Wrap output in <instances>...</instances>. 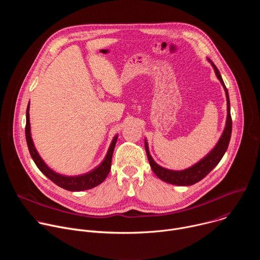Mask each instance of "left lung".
Listing matches in <instances>:
<instances>
[{
	"instance_id": "1",
	"label": "left lung",
	"mask_w": 260,
	"mask_h": 260,
	"mask_svg": "<svg viewBox=\"0 0 260 260\" xmlns=\"http://www.w3.org/2000/svg\"><path fill=\"white\" fill-rule=\"evenodd\" d=\"M208 61L211 63V66L214 69V72L216 74V77L220 81L221 85L223 86L224 91H225V96H226V105H228V115H226V121H225V126L223 132H222L221 137L219 138L218 142L216 145L212 148V150H210L207 155H205L201 160L196 162L193 166L185 169V170H170L166 169L158 164L155 162V160L152 158L150 151H149V146H148V142L145 139V150L146 154L148 157V160H149L150 167L153 171V173L162 181L173 184V185H178V186H190V185H193L204 179L221 160V158L223 157L224 153L228 150V147L231 141V136H232V128H233V121H232V116H231V103H230V95L228 88L225 87V84L223 82V79H222L219 70L216 68V66L208 58Z\"/></svg>"
}]
</instances>
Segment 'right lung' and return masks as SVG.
Here are the masks:
<instances>
[{
	"label": "right lung",
	"instance_id": "obj_1",
	"mask_svg": "<svg viewBox=\"0 0 260 260\" xmlns=\"http://www.w3.org/2000/svg\"><path fill=\"white\" fill-rule=\"evenodd\" d=\"M25 139L28 147L29 154L35 161L36 166L38 169L53 183H55L57 186L69 190V191H83L87 189H91L98 185H100L102 182L105 181L107 178L110 170H111V161H112V155L115 148V144L118 139V135H115L112 142L110 144V147L108 149V152L104 158V160L93 170L82 174V175H76V176H66L61 175L59 173H56L52 169H50L45 161L42 159V157L39 155L38 151H37L36 147L34 145L31 134H30V123H29V103L26 108V125H25Z\"/></svg>",
	"mask_w": 260,
	"mask_h": 260
}]
</instances>
